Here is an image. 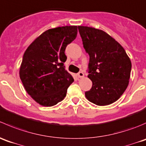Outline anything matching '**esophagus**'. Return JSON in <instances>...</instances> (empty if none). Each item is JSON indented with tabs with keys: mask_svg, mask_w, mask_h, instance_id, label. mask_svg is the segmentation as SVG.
<instances>
[{
	"mask_svg": "<svg viewBox=\"0 0 146 146\" xmlns=\"http://www.w3.org/2000/svg\"><path fill=\"white\" fill-rule=\"evenodd\" d=\"M78 77L79 78H83L84 76V74L83 72H79V73H78Z\"/></svg>",
	"mask_w": 146,
	"mask_h": 146,
	"instance_id": "obj_1",
	"label": "esophagus"
}]
</instances>
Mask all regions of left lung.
Instances as JSON below:
<instances>
[{
  "label": "left lung",
  "instance_id": "8db88e82",
  "mask_svg": "<svg viewBox=\"0 0 146 146\" xmlns=\"http://www.w3.org/2000/svg\"><path fill=\"white\" fill-rule=\"evenodd\" d=\"M84 48L89 55L88 77L92 87L86 99L98 106L111 104L120 98L129 82L131 62L123 47L103 30L78 26Z\"/></svg>",
  "mask_w": 146,
  "mask_h": 146
}]
</instances>
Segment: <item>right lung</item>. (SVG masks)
Returning <instances> with one entry per match:
<instances>
[{"mask_svg":"<svg viewBox=\"0 0 146 146\" xmlns=\"http://www.w3.org/2000/svg\"><path fill=\"white\" fill-rule=\"evenodd\" d=\"M76 35V26L50 29L25 52L20 77L27 94L42 106H52L62 101L74 82L64 66V51Z\"/></svg>","mask_w":146,"mask_h":146,"instance_id":"add662e5","label":"right lung"}]
</instances>
